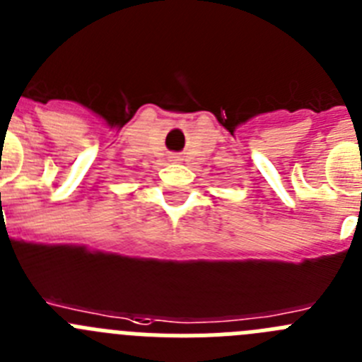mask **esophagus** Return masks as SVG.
<instances>
[{"label": "esophagus", "instance_id": "esophagus-1", "mask_svg": "<svg viewBox=\"0 0 362 362\" xmlns=\"http://www.w3.org/2000/svg\"><path fill=\"white\" fill-rule=\"evenodd\" d=\"M172 161H179V156H172Z\"/></svg>", "mask_w": 362, "mask_h": 362}]
</instances>
